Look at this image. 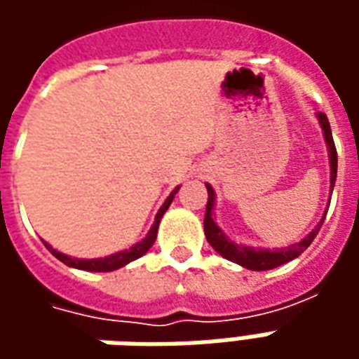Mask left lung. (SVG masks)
<instances>
[{"label": "left lung", "instance_id": "8db88e82", "mask_svg": "<svg viewBox=\"0 0 359 359\" xmlns=\"http://www.w3.org/2000/svg\"><path fill=\"white\" fill-rule=\"evenodd\" d=\"M317 121L323 128V138L325 144H327V149H329V165H331V194L332 188H334V180H337V148H334V142H332V133L331 126H329V118L325 113H317ZM208 188V205H205V219H203V231H205V238L211 244V248L217 252L219 256H223L229 262L233 264H238L242 267H246L250 271H269L275 269L278 265H285L288 262H292L294 257H298L308 248L309 244L313 242V238L319 233V229L323 225L325 215H327V210H325L323 217L317 223L311 233L306 234L300 242H294L290 246H285V248H254V246H244V244H236L233 242L225 233L223 229L215 223V215H213V210H215V190L211 188V184H205Z\"/></svg>", "mask_w": 359, "mask_h": 359}]
</instances>
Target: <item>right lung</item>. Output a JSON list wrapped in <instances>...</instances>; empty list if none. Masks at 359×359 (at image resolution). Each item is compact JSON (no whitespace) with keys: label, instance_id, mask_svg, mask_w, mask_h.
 <instances>
[{"label":"right lung","instance_id":"right-lung-1","mask_svg":"<svg viewBox=\"0 0 359 359\" xmlns=\"http://www.w3.org/2000/svg\"><path fill=\"white\" fill-rule=\"evenodd\" d=\"M179 188L177 187L175 190H172L171 194L167 196V200H165V203L159 208V211H157L156 215V221H154V225H151V229H149V233L142 238L140 242H136L133 248L128 250H121V252H117V254H111V256L107 257H95V259H79V257H71L67 256V254H63V252H59V250H55L51 244H48V242H43L46 244V248L50 250L53 256L57 257L59 262H63L65 265H69V267H74V269H82V271H94V273H107V271H115V269H121V267H125L126 264H130V262H134V259H138V257H142L146 252H148L151 246H154V242H156L157 238V229H159V221H161V217H163V213L167 210H169V205H171L172 198H175V194L179 192Z\"/></svg>","mask_w":359,"mask_h":359}]
</instances>
